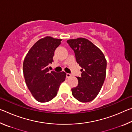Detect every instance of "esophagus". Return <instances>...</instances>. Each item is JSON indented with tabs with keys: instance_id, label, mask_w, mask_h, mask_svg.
<instances>
[{
	"instance_id": "esophagus-1",
	"label": "esophagus",
	"mask_w": 132,
	"mask_h": 132,
	"mask_svg": "<svg viewBox=\"0 0 132 132\" xmlns=\"http://www.w3.org/2000/svg\"><path fill=\"white\" fill-rule=\"evenodd\" d=\"M71 76V74H70V73H66V77L68 78H70V77Z\"/></svg>"
}]
</instances>
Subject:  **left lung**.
Returning <instances> with one entry per match:
<instances>
[{
    "label": "left lung",
    "instance_id": "8db88e82",
    "mask_svg": "<svg viewBox=\"0 0 132 132\" xmlns=\"http://www.w3.org/2000/svg\"><path fill=\"white\" fill-rule=\"evenodd\" d=\"M67 42L82 68L81 76L77 77L78 86L71 88L72 95L80 102L91 101L98 94L105 79L106 60L100 48L87 39L78 38Z\"/></svg>",
    "mask_w": 132,
    "mask_h": 132
}]
</instances>
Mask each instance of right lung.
<instances>
[{"instance_id":"1","label":"right lung","mask_w":132,"mask_h":132,"mask_svg":"<svg viewBox=\"0 0 132 132\" xmlns=\"http://www.w3.org/2000/svg\"><path fill=\"white\" fill-rule=\"evenodd\" d=\"M62 39L46 36L34 44L26 55L23 62V74L26 83L37 101L46 102L57 94L66 73L50 71L48 65L53 62L56 49Z\"/></svg>"}]
</instances>
